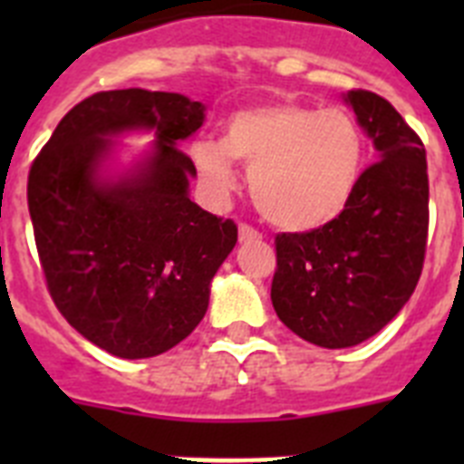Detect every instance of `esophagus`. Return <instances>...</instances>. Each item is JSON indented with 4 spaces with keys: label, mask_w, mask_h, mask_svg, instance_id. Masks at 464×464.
Masks as SVG:
<instances>
[{
    "label": "esophagus",
    "mask_w": 464,
    "mask_h": 464,
    "mask_svg": "<svg viewBox=\"0 0 464 464\" xmlns=\"http://www.w3.org/2000/svg\"><path fill=\"white\" fill-rule=\"evenodd\" d=\"M256 239H262L260 232H257L256 227H251V225L241 223L239 225V241H256Z\"/></svg>",
    "instance_id": "obj_1"
}]
</instances>
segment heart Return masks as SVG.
<instances>
[{"label": "heart", "mask_w": 464, "mask_h": 464, "mask_svg": "<svg viewBox=\"0 0 464 464\" xmlns=\"http://www.w3.org/2000/svg\"><path fill=\"white\" fill-rule=\"evenodd\" d=\"M192 160L213 192L237 186L235 162L251 169L257 211L288 232H311L339 218L364 167V137L346 111L269 104L235 113L223 143L199 141Z\"/></svg>", "instance_id": "heart-1"}]
</instances>
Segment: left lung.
I'll use <instances>...</instances> for the list:
<instances>
[{
    "mask_svg": "<svg viewBox=\"0 0 464 464\" xmlns=\"http://www.w3.org/2000/svg\"><path fill=\"white\" fill-rule=\"evenodd\" d=\"M346 102L379 150L346 211L311 232L276 235L272 304L283 325L323 348L374 337L409 302L430 225L425 146L395 106L370 90Z\"/></svg>",
    "mask_w": 464,
    "mask_h": 464,
    "instance_id": "left-lung-1",
    "label": "left lung"
}]
</instances>
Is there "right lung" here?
Returning a JSON list of instances; mask_svg holds the SVG:
<instances>
[{"mask_svg": "<svg viewBox=\"0 0 464 464\" xmlns=\"http://www.w3.org/2000/svg\"><path fill=\"white\" fill-rule=\"evenodd\" d=\"M202 122V102L183 94L94 92L32 162L27 207L48 293L69 325L106 353L153 358L183 342L235 248V220L188 197L197 169L179 143ZM127 129H153L154 153L134 175L104 182L110 137Z\"/></svg>", "mask_w": 464, "mask_h": 464, "instance_id": "obj_1", "label": "right lung"}]
</instances>
